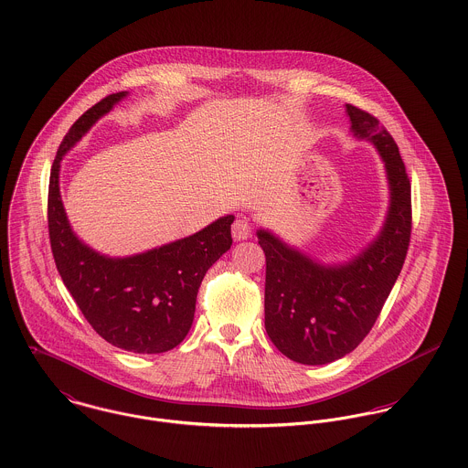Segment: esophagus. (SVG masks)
<instances>
[{
    "instance_id": "obj_1",
    "label": "esophagus",
    "mask_w": 468,
    "mask_h": 468,
    "mask_svg": "<svg viewBox=\"0 0 468 468\" xmlns=\"http://www.w3.org/2000/svg\"><path fill=\"white\" fill-rule=\"evenodd\" d=\"M250 234H252V223L249 219L239 218L232 223V238L236 241H243V239L250 238Z\"/></svg>"
}]
</instances>
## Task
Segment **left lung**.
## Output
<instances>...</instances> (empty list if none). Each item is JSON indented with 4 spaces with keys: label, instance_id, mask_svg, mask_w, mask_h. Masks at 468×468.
<instances>
[{
    "label": "left lung",
    "instance_id": "8db88e82",
    "mask_svg": "<svg viewBox=\"0 0 468 468\" xmlns=\"http://www.w3.org/2000/svg\"><path fill=\"white\" fill-rule=\"evenodd\" d=\"M351 132L386 164L391 201L377 239L344 265H321L258 230L267 258L265 328L290 360L321 366L351 353L371 332L400 275L412 227L410 182L399 145L371 113L346 104Z\"/></svg>",
    "mask_w": 468,
    "mask_h": 468
}]
</instances>
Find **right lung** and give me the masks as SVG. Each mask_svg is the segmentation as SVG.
Here are the masks:
<instances>
[{"instance_id": "obj_1", "label": "right lung", "mask_w": 468, "mask_h": 468, "mask_svg": "<svg viewBox=\"0 0 468 468\" xmlns=\"http://www.w3.org/2000/svg\"><path fill=\"white\" fill-rule=\"evenodd\" d=\"M128 91L104 97L65 134L50 171L48 234L59 275L84 319L110 344L132 353H164L189 334L203 275L232 245L234 216L132 258H108L71 230L59 193L61 160Z\"/></svg>"}]
</instances>
